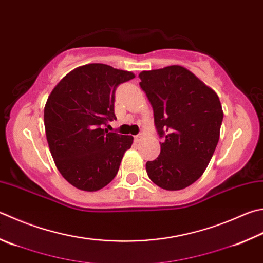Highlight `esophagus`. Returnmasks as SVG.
I'll return each mask as SVG.
<instances>
[{"mask_svg": "<svg viewBox=\"0 0 263 263\" xmlns=\"http://www.w3.org/2000/svg\"><path fill=\"white\" fill-rule=\"evenodd\" d=\"M142 137H143L142 134H138V135L135 136V141H136V142H140V141L142 140Z\"/></svg>", "mask_w": 263, "mask_h": 263, "instance_id": "obj_1", "label": "esophagus"}]
</instances>
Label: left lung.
Listing matches in <instances>:
<instances>
[{
	"mask_svg": "<svg viewBox=\"0 0 263 263\" xmlns=\"http://www.w3.org/2000/svg\"><path fill=\"white\" fill-rule=\"evenodd\" d=\"M138 78L153 108L160 155L146 162L150 180L165 190L191 185L209 166L220 138L223 111L216 92L185 67L143 71Z\"/></svg>",
	"mask_w": 263,
	"mask_h": 263,
	"instance_id": "obj_1",
	"label": "left lung"
}]
</instances>
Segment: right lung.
I'll return each instance as SVG.
<instances>
[{"label": "right lung", "instance_id": "right-lung-1", "mask_svg": "<svg viewBox=\"0 0 263 263\" xmlns=\"http://www.w3.org/2000/svg\"><path fill=\"white\" fill-rule=\"evenodd\" d=\"M135 78L105 64H88L66 74L44 106L46 136L57 170L73 186L97 191L116 177L133 136L108 133L116 119L115 92Z\"/></svg>", "mask_w": 263, "mask_h": 263}]
</instances>
